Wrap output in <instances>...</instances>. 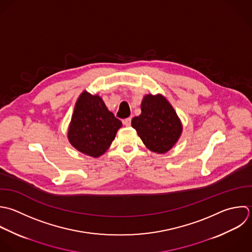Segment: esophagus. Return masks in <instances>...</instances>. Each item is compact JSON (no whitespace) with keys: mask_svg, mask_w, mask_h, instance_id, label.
<instances>
[{"mask_svg":"<svg viewBox=\"0 0 252 252\" xmlns=\"http://www.w3.org/2000/svg\"><path fill=\"white\" fill-rule=\"evenodd\" d=\"M123 124H124L126 126H130V125H131V118L125 119V120L123 121Z\"/></svg>","mask_w":252,"mask_h":252,"instance_id":"1","label":"esophagus"}]
</instances>
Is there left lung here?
Here are the masks:
<instances>
[{"mask_svg":"<svg viewBox=\"0 0 252 252\" xmlns=\"http://www.w3.org/2000/svg\"><path fill=\"white\" fill-rule=\"evenodd\" d=\"M131 126L145 146L156 153L168 152L183 131L177 113L161 94L144 96L141 114L132 119Z\"/></svg>","mask_w":252,"mask_h":252,"instance_id":"left-lung-1","label":"left lung"}]
</instances>
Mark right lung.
Listing matches in <instances>:
<instances>
[{
	"label": "right lung",
	"mask_w": 252,
	"mask_h": 252,
	"mask_svg": "<svg viewBox=\"0 0 252 252\" xmlns=\"http://www.w3.org/2000/svg\"><path fill=\"white\" fill-rule=\"evenodd\" d=\"M122 126L100 96L84 91L75 103L67 138L75 149L97 158L107 151Z\"/></svg>",
	"instance_id": "add662e5"
}]
</instances>
